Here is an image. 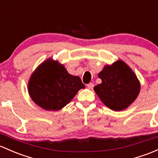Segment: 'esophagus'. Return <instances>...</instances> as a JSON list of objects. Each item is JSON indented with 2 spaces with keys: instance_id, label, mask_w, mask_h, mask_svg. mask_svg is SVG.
Masks as SVG:
<instances>
[{
  "instance_id": "obj_1",
  "label": "esophagus",
  "mask_w": 158,
  "mask_h": 158,
  "mask_svg": "<svg viewBox=\"0 0 158 158\" xmlns=\"http://www.w3.org/2000/svg\"><path fill=\"white\" fill-rule=\"evenodd\" d=\"M86 86H87L88 89H93L94 85H93V84H92V83H89V84H88L87 85H86Z\"/></svg>"
}]
</instances>
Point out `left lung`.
<instances>
[{
	"mask_svg": "<svg viewBox=\"0 0 158 158\" xmlns=\"http://www.w3.org/2000/svg\"><path fill=\"white\" fill-rule=\"evenodd\" d=\"M102 83L94 90L101 101L114 111H121L138 96L140 84L136 76L121 60L106 65L99 74Z\"/></svg>",
	"mask_w": 158,
	"mask_h": 158,
	"instance_id": "1",
	"label": "left lung"
}]
</instances>
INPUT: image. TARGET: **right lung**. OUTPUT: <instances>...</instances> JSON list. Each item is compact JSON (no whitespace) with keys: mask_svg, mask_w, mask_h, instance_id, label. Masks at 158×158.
Wrapping results in <instances>:
<instances>
[{"mask_svg":"<svg viewBox=\"0 0 158 158\" xmlns=\"http://www.w3.org/2000/svg\"><path fill=\"white\" fill-rule=\"evenodd\" d=\"M84 87L79 77L69 74L63 65L50 59L31 74L28 89L32 100L40 108L58 111Z\"/></svg>","mask_w":158,"mask_h":158,"instance_id":"right-lung-1","label":"right lung"}]
</instances>
